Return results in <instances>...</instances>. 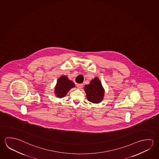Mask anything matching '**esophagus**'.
Wrapping results in <instances>:
<instances>
[{"mask_svg":"<svg viewBox=\"0 0 159 159\" xmlns=\"http://www.w3.org/2000/svg\"><path fill=\"white\" fill-rule=\"evenodd\" d=\"M77 87L78 89H82L83 88V84H80L77 85Z\"/></svg>","mask_w":159,"mask_h":159,"instance_id":"1","label":"esophagus"}]
</instances>
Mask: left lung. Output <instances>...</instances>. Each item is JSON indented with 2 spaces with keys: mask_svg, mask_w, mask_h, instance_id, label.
Listing matches in <instances>:
<instances>
[{
  "mask_svg": "<svg viewBox=\"0 0 159 159\" xmlns=\"http://www.w3.org/2000/svg\"><path fill=\"white\" fill-rule=\"evenodd\" d=\"M87 99L93 103H100L104 95V90L98 78L96 77L91 80L88 85L84 87Z\"/></svg>",
  "mask_w": 159,
  "mask_h": 159,
  "instance_id": "left-lung-1",
  "label": "left lung"
}]
</instances>
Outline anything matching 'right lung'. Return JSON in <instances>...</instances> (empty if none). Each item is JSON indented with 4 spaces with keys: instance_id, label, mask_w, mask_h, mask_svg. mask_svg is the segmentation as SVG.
Wrapping results in <instances>:
<instances>
[{
    "instance_id": "right-lung-1",
    "label": "right lung",
    "mask_w": 159,
    "mask_h": 159,
    "mask_svg": "<svg viewBox=\"0 0 159 159\" xmlns=\"http://www.w3.org/2000/svg\"><path fill=\"white\" fill-rule=\"evenodd\" d=\"M75 87V84L66 76H61L58 79L55 88V94L59 98L64 97L70 89Z\"/></svg>"
}]
</instances>
